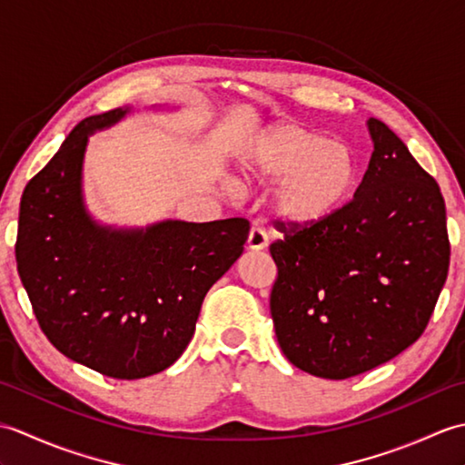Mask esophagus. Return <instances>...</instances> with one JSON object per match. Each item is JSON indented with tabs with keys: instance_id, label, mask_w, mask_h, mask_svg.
I'll return each instance as SVG.
<instances>
[{
	"instance_id": "obj_1",
	"label": "esophagus",
	"mask_w": 465,
	"mask_h": 465,
	"mask_svg": "<svg viewBox=\"0 0 465 465\" xmlns=\"http://www.w3.org/2000/svg\"><path fill=\"white\" fill-rule=\"evenodd\" d=\"M268 233H265V230H262V227H252L250 230V235H248V248L253 250V252H260V250H265L268 248Z\"/></svg>"
}]
</instances>
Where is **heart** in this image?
Returning a JSON list of instances; mask_svg holds the SVG:
<instances>
[{
	"instance_id": "1",
	"label": "heart",
	"mask_w": 465,
	"mask_h": 465,
	"mask_svg": "<svg viewBox=\"0 0 465 465\" xmlns=\"http://www.w3.org/2000/svg\"><path fill=\"white\" fill-rule=\"evenodd\" d=\"M240 170L253 182L275 179L272 210L295 225L328 220L358 182V160L348 145L293 124L272 125L255 135L240 155Z\"/></svg>"
}]
</instances>
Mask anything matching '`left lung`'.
Returning <instances> with one entry per match:
<instances>
[{
  "label": "left lung",
  "mask_w": 465,
  "mask_h": 465,
  "mask_svg": "<svg viewBox=\"0 0 465 465\" xmlns=\"http://www.w3.org/2000/svg\"><path fill=\"white\" fill-rule=\"evenodd\" d=\"M373 153L353 200L328 220L285 227L270 310L295 368L348 380L390 361L426 330L450 268L446 203L408 145L370 117Z\"/></svg>",
  "instance_id": "left-lung-1"
}]
</instances>
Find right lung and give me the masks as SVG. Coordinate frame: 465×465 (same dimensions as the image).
<instances>
[{"mask_svg": "<svg viewBox=\"0 0 465 465\" xmlns=\"http://www.w3.org/2000/svg\"><path fill=\"white\" fill-rule=\"evenodd\" d=\"M130 114L85 117L25 185L17 272L39 328L57 351L115 380L160 373L195 331L205 293L243 252L250 222L165 220L145 230L100 225L87 213V137Z\"/></svg>", "mask_w": 465, "mask_h": 465, "instance_id": "1", "label": "right lung"}]
</instances>
